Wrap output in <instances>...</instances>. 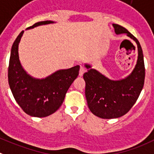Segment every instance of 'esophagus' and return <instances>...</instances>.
Segmentation results:
<instances>
[{
	"mask_svg": "<svg viewBox=\"0 0 154 154\" xmlns=\"http://www.w3.org/2000/svg\"><path fill=\"white\" fill-rule=\"evenodd\" d=\"M85 72H86V69L84 68V67H80V71H79V75L81 77V76L84 75V74L85 73Z\"/></svg>",
	"mask_w": 154,
	"mask_h": 154,
	"instance_id": "34e87169",
	"label": "esophagus"
}]
</instances>
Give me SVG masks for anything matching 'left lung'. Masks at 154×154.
Returning <instances> with one entry per match:
<instances>
[{"mask_svg": "<svg viewBox=\"0 0 154 154\" xmlns=\"http://www.w3.org/2000/svg\"><path fill=\"white\" fill-rule=\"evenodd\" d=\"M117 34H127L137 44L138 58L135 68L128 77L120 80H111L97 70L88 69L84 74L87 105L93 114L103 119L122 117L131 110L142 91L145 79L143 54L140 42L124 27L113 23Z\"/></svg>", "mask_w": 154, "mask_h": 154, "instance_id": "obj_1", "label": "left lung"}]
</instances>
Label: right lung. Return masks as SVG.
Returning a JSON list of instances; mask_svg holds the SVG:
<instances>
[{"instance_id": "add662e5", "label": "right lung", "mask_w": 154, "mask_h": 154, "mask_svg": "<svg viewBox=\"0 0 154 154\" xmlns=\"http://www.w3.org/2000/svg\"><path fill=\"white\" fill-rule=\"evenodd\" d=\"M54 23L37 22L27 29ZM23 30L12 45L8 67V83L15 100L31 117H45L52 114L63 103L66 93L79 74L80 66L60 70L44 79H36L27 74L19 60L18 45Z\"/></svg>"}]
</instances>
